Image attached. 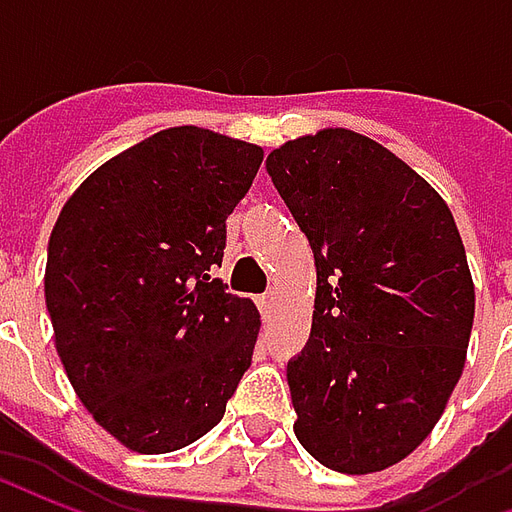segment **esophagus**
<instances>
[{
  "mask_svg": "<svg viewBox=\"0 0 512 512\" xmlns=\"http://www.w3.org/2000/svg\"><path fill=\"white\" fill-rule=\"evenodd\" d=\"M274 304H277V296H274V293H266V296H260V299H257V307H260V312H263V318H271Z\"/></svg>",
  "mask_w": 512,
  "mask_h": 512,
  "instance_id": "esophagus-1",
  "label": "esophagus"
}]
</instances>
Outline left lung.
<instances>
[{
	"label": "left lung",
	"instance_id": "1",
	"mask_svg": "<svg viewBox=\"0 0 512 512\" xmlns=\"http://www.w3.org/2000/svg\"><path fill=\"white\" fill-rule=\"evenodd\" d=\"M266 169L318 271L310 340L288 362L296 439L334 472H381L428 439L466 365L461 233L428 180L348 128L290 139Z\"/></svg>",
	"mask_w": 512,
	"mask_h": 512
}]
</instances>
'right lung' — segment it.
Segmentation results:
<instances>
[{
    "instance_id": "right-lung-1",
    "label": "right lung",
    "mask_w": 512,
    "mask_h": 512,
    "mask_svg": "<svg viewBox=\"0 0 512 512\" xmlns=\"http://www.w3.org/2000/svg\"><path fill=\"white\" fill-rule=\"evenodd\" d=\"M260 161L241 139L167 128L62 205L43 279L54 345L84 408L128 450L205 436L252 365L260 312L211 268Z\"/></svg>"
}]
</instances>
